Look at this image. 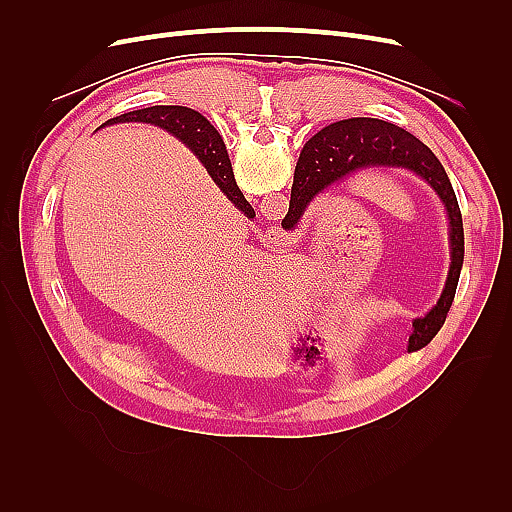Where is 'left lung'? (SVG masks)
<instances>
[{
  "label": "left lung",
  "mask_w": 512,
  "mask_h": 512,
  "mask_svg": "<svg viewBox=\"0 0 512 512\" xmlns=\"http://www.w3.org/2000/svg\"><path fill=\"white\" fill-rule=\"evenodd\" d=\"M303 175L290 196V209L282 226L292 230L303 218L307 205L329 188L367 168H406L425 179L442 200L451 235V269L438 303L423 318L412 322L408 352L425 348L438 335L453 305L459 273L463 267V222L455 190L444 166L433 151L416 136L389 121L356 117L322 128L303 147Z\"/></svg>",
  "instance_id": "obj_1"
}]
</instances>
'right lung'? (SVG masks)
<instances>
[{
	"mask_svg": "<svg viewBox=\"0 0 512 512\" xmlns=\"http://www.w3.org/2000/svg\"><path fill=\"white\" fill-rule=\"evenodd\" d=\"M126 121L151 123V126H158L177 136L179 141L188 145L194 151V156L203 162L207 173L215 183H218V188L228 196L230 203L237 209H241L247 218H254L252 205L243 198L239 185L235 181V175H232V164H230L222 136L203 115L185 106H151V108H141V111L119 115L111 121H106L104 126H108V123H126Z\"/></svg>",
	"mask_w": 512,
	"mask_h": 512,
	"instance_id": "1",
	"label": "right lung"
}]
</instances>
